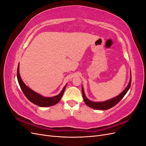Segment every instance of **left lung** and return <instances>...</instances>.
I'll return each mask as SVG.
<instances>
[{
	"mask_svg": "<svg viewBox=\"0 0 146 146\" xmlns=\"http://www.w3.org/2000/svg\"><path fill=\"white\" fill-rule=\"evenodd\" d=\"M131 70H130V81L129 84H128L127 86L125 88V89L123 90L120 94L118 96L114 97V98L110 99L109 100H105L104 102H93L88 99L85 94V91H84L83 88L82 86V95L83 100L85 101V102L86 105L90 108H92L93 109L98 110H106L111 108L113 107L114 106H115L118 102H119L124 96L126 94L127 91H129L130 89V86H131Z\"/></svg>",
	"mask_w": 146,
	"mask_h": 146,
	"instance_id": "obj_1",
	"label": "left lung"
}]
</instances>
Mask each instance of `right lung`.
<instances>
[{
	"instance_id": "1",
	"label": "right lung",
	"mask_w": 146,
	"mask_h": 146,
	"mask_svg": "<svg viewBox=\"0 0 146 146\" xmlns=\"http://www.w3.org/2000/svg\"><path fill=\"white\" fill-rule=\"evenodd\" d=\"M17 78L19 85L26 98H27L31 102H32L33 104L41 107H50V106H53L58 103L61 100V98H62V96L65 91L66 87L67 86V84H66L59 94L54 97H51V98H47V97H44L42 95L39 94L35 91H33L24 83L20 76L19 64H18V66H17Z\"/></svg>"
}]
</instances>
